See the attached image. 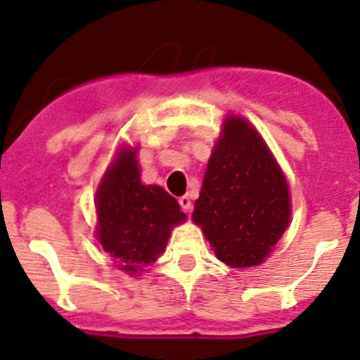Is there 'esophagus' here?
<instances>
[{
  "instance_id": "1",
  "label": "esophagus",
  "mask_w": 360,
  "mask_h": 360,
  "mask_svg": "<svg viewBox=\"0 0 360 360\" xmlns=\"http://www.w3.org/2000/svg\"><path fill=\"white\" fill-rule=\"evenodd\" d=\"M179 206L183 207V211L190 213V211H191V199H190V195L179 197Z\"/></svg>"
}]
</instances>
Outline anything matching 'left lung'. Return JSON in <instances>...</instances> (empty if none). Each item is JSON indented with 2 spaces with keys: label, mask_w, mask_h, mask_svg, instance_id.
Masks as SVG:
<instances>
[{
  "label": "left lung",
  "mask_w": 360,
  "mask_h": 360,
  "mask_svg": "<svg viewBox=\"0 0 360 360\" xmlns=\"http://www.w3.org/2000/svg\"><path fill=\"white\" fill-rule=\"evenodd\" d=\"M191 218L217 259L233 268L263 263L290 226L286 177L243 117L229 115L224 122Z\"/></svg>",
  "instance_id": "obj_1"
}]
</instances>
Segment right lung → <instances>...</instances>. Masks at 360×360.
I'll use <instances>...</instances> for the list:
<instances>
[{
    "mask_svg": "<svg viewBox=\"0 0 360 360\" xmlns=\"http://www.w3.org/2000/svg\"><path fill=\"white\" fill-rule=\"evenodd\" d=\"M96 236L119 270L136 275L163 254L174 226L186 220L179 204L140 179L136 147H122L96 193Z\"/></svg>",
    "mask_w": 360,
    "mask_h": 360,
    "instance_id": "1",
    "label": "right lung"
}]
</instances>
